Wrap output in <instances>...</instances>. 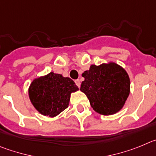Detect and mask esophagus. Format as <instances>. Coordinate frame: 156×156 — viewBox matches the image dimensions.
Returning <instances> with one entry per match:
<instances>
[{"label": "esophagus", "mask_w": 156, "mask_h": 156, "mask_svg": "<svg viewBox=\"0 0 156 156\" xmlns=\"http://www.w3.org/2000/svg\"><path fill=\"white\" fill-rule=\"evenodd\" d=\"M75 84H76L77 86H78V88H79V87L81 86V81H80V80L79 79L75 80Z\"/></svg>", "instance_id": "obj_1"}]
</instances>
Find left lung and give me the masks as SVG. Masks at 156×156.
I'll list each match as a JSON object with an SVG mask.
<instances>
[{
    "mask_svg": "<svg viewBox=\"0 0 156 156\" xmlns=\"http://www.w3.org/2000/svg\"><path fill=\"white\" fill-rule=\"evenodd\" d=\"M80 90L86 95L91 106L102 115H112L123 108L130 94L127 71L116 63L92 64L82 74Z\"/></svg>",
    "mask_w": 156,
    "mask_h": 156,
    "instance_id": "1",
    "label": "left lung"
}]
</instances>
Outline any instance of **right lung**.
I'll return each mask as SVG.
<instances>
[{
  "instance_id": "add662e5",
  "label": "right lung",
  "mask_w": 156,
  "mask_h": 156,
  "mask_svg": "<svg viewBox=\"0 0 156 156\" xmlns=\"http://www.w3.org/2000/svg\"><path fill=\"white\" fill-rule=\"evenodd\" d=\"M78 90V86L70 78L50 72L33 80L29 95L39 113L54 117L68 108L71 94Z\"/></svg>"
}]
</instances>
